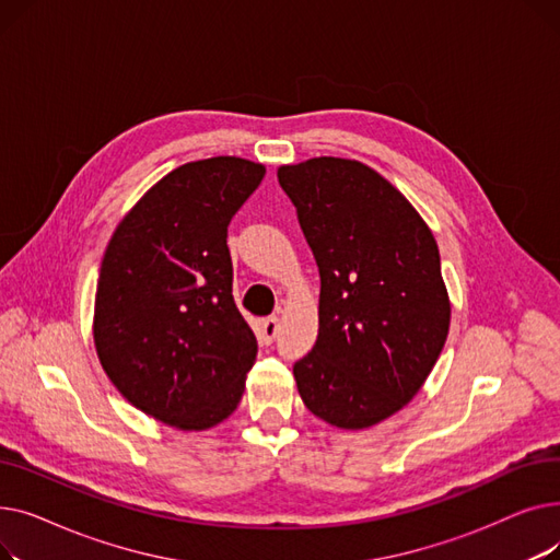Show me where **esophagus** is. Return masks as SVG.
<instances>
[{
	"instance_id": "obj_1",
	"label": "esophagus",
	"mask_w": 560,
	"mask_h": 560,
	"mask_svg": "<svg viewBox=\"0 0 560 560\" xmlns=\"http://www.w3.org/2000/svg\"><path fill=\"white\" fill-rule=\"evenodd\" d=\"M277 331H279V319L275 315L260 319V338L265 342H272L277 338Z\"/></svg>"
}]
</instances>
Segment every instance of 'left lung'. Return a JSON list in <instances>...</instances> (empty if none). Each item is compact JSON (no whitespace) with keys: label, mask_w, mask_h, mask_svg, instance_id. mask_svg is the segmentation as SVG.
<instances>
[{"label":"left lung","mask_w":560,"mask_h":560,"mask_svg":"<svg viewBox=\"0 0 560 560\" xmlns=\"http://www.w3.org/2000/svg\"><path fill=\"white\" fill-rule=\"evenodd\" d=\"M319 268V329L295 363L311 413L370 429L413 399L450 334L452 304L422 215L388 179L354 159L281 165Z\"/></svg>","instance_id":"obj_1"}]
</instances>
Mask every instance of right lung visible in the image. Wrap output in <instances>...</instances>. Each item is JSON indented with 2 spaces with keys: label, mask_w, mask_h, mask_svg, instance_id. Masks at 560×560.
<instances>
[{
  "label": "right lung",
  "mask_w": 560,
  "mask_h": 560,
  "mask_svg": "<svg viewBox=\"0 0 560 560\" xmlns=\"http://www.w3.org/2000/svg\"><path fill=\"white\" fill-rule=\"evenodd\" d=\"M262 176L241 156L179 165L131 206L102 258L97 359L129 404L179 431L224 422L256 361L231 295L226 226Z\"/></svg>",
  "instance_id": "add662e5"
}]
</instances>
